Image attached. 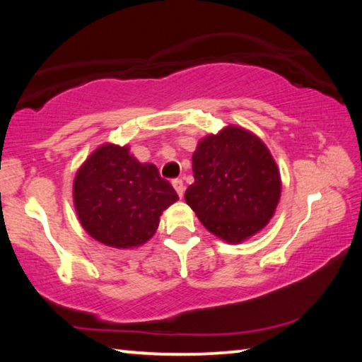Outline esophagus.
Instances as JSON below:
<instances>
[{
  "label": "esophagus",
  "mask_w": 362,
  "mask_h": 362,
  "mask_svg": "<svg viewBox=\"0 0 362 362\" xmlns=\"http://www.w3.org/2000/svg\"><path fill=\"white\" fill-rule=\"evenodd\" d=\"M173 185H174V188H175V192H177V194L180 196H183V193H185V187H183V182L180 180V179H175V180H173Z\"/></svg>",
  "instance_id": "esophagus-1"
}]
</instances>
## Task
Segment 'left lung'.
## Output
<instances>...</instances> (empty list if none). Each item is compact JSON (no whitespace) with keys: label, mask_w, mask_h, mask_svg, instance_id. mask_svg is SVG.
Here are the masks:
<instances>
[{"label":"left lung","mask_w":362,"mask_h":362,"mask_svg":"<svg viewBox=\"0 0 362 362\" xmlns=\"http://www.w3.org/2000/svg\"><path fill=\"white\" fill-rule=\"evenodd\" d=\"M185 201L212 235L240 244L265 228L281 198L278 164L260 137L225 126L198 142Z\"/></svg>","instance_id":"8db88e82"}]
</instances>
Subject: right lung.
<instances>
[{"label":"right lung","instance_id":"obj_1","mask_svg":"<svg viewBox=\"0 0 362 362\" xmlns=\"http://www.w3.org/2000/svg\"><path fill=\"white\" fill-rule=\"evenodd\" d=\"M179 199L151 163H139L129 146L103 144L79 166L73 203L90 238L116 249L151 240L159 217Z\"/></svg>","mask_w":362,"mask_h":362}]
</instances>
